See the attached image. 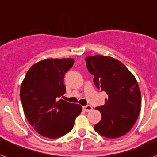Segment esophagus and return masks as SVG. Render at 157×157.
<instances>
[{"label":"esophagus","mask_w":157,"mask_h":157,"mask_svg":"<svg viewBox=\"0 0 157 157\" xmlns=\"http://www.w3.org/2000/svg\"><path fill=\"white\" fill-rule=\"evenodd\" d=\"M83 110L86 112H88V111H91L92 110V107L90 106V105H88V106H85V107H83Z\"/></svg>","instance_id":"obj_1"}]
</instances>
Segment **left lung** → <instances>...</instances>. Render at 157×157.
<instances>
[{"label":"left lung","mask_w":157,"mask_h":157,"mask_svg":"<svg viewBox=\"0 0 157 157\" xmlns=\"http://www.w3.org/2000/svg\"><path fill=\"white\" fill-rule=\"evenodd\" d=\"M85 61L95 86L107 94L104 105L95 108L102 118L94 129L108 138L125 135L133 127L141 110V91L137 80L122 62L109 56H88Z\"/></svg>","instance_id":"left-lung-1"}]
</instances>
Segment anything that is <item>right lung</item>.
<instances>
[{
	"instance_id": "right-lung-1",
	"label": "right lung",
	"mask_w": 157,
	"mask_h": 157,
	"mask_svg": "<svg viewBox=\"0 0 157 157\" xmlns=\"http://www.w3.org/2000/svg\"><path fill=\"white\" fill-rule=\"evenodd\" d=\"M73 58H49L34 64L20 87V99L26 118L42 136L57 138L73 129L82 106L58 100L65 92V73Z\"/></svg>"
}]
</instances>
